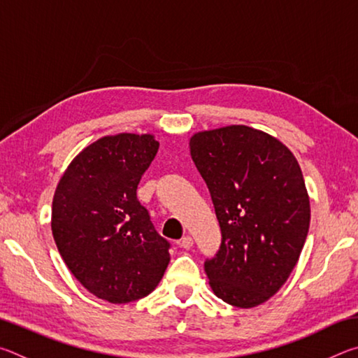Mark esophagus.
Instances as JSON below:
<instances>
[{"label": "esophagus", "mask_w": 358, "mask_h": 358, "mask_svg": "<svg viewBox=\"0 0 358 358\" xmlns=\"http://www.w3.org/2000/svg\"><path fill=\"white\" fill-rule=\"evenodd\" d=\"M192 245H194V240H192V237H189V235H186V237L180 240V246L185 248V250H191Z\"/></svg>", "instance_id": "esophagus-1"}]
</instances>
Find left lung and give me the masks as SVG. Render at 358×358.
I'll return each instance as SVG.
<instances>
[{
    "mask_svg": "<svg viewBox=\"0 0 358 358\" xmlns=\"http://www.w3.org/2000/svg\"><path fill=\"white\" fill-rule=\"evenodd\" d=\"M221 227V246L205 260L210 287L237 308L275 295L299 262L310 229L301 169L278 138L243 124L189 141Z\"/></svg>",
    "mask_w": 358,
    "mask_h": 358,
    "instance_id": "left-lung-1",
    "label": "left lung"
}]
</instances>
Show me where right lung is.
I'll use <instances>...</instances> for the list:
<instances>
[{
  "label": "right lung",
  "mask_w": 358,
  "mask_h": 358,
  "mask_svg": "<svg viewBox=\"0 0 358 358\" xmlns=\"http://www.w3.org/2000/svg\"><path fill=\"white\" fill-rule=\"evenodd\" d=\"M157 148L150 134L102 137L74 157L57 186L53 238L71 273L98 299H143L171 262V243L137 199Z\"/></svg>",
  "instance_id": "obj_1"
}]
</instances>
